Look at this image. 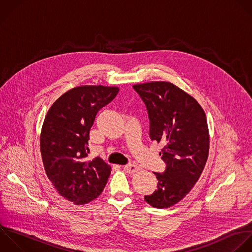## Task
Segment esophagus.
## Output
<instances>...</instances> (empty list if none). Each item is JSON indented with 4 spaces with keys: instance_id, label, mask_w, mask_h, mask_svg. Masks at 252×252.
<instances>
[{
    "instance_id": "esophagus-1",
    "label": "esophagus",
    "mask_w": 252,
    "mask_h": 252,
    "mask_svg": "<svg viewBox=\"0 0 252 252\" xmlns=\"http://www.w3.org/2000/svg\"><path fill=\"white\" fill-rule=\"evenodd\" d=\"M124 170L127 172V173H134L136 171L139 170V166L136 164V163H129V164H126L124 166Z\"/></svg>"
}]
</instances>
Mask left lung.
Segmentation results:
<instances>
[{"label":"left lung","instance_id":"1","mask_svg":"<svg viewBox=\"0 0 252 252\" xmlns=\"http://www.w3.org/2000/svg\"><path fill=\"white\" fill-rule=\"evenodd\" d=\"M144 101L150 119V138L162 142L166 167L154 172L158 189L145 200L163 209L182 200L199 179L209 155V130L205 112L194 97L168 82L133 86Z\"/></svg>","mask_w":252,"mask_h":252}]
</instances>
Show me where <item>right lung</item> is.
<instances>
[{
	"label": "right lung",
	"instance_id": "add662e5",
	"mask_svg": "<svg viewBox=\"0 0 252 252\" xmlns=\"http://www.w3.org/2000/svg\"><path fill=\"white\" fill-rule=\"evenodd\" d=\"M117 87L83 86L62 94L50 107L40 135L45 172L57 192L76 205L97 198L111 167L88 159L90 130L97 112L117 95Z\"/></svg>",
	"mask_w": 252,
	"mask_h": 252
}]
</instances>
